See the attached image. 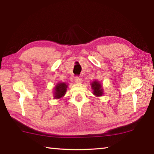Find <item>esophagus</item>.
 <instances>
[{"label": "esophagus", "instance_id": "obj_1", "mask_svg": "<svg viewBox=\"0 0 154 154\" xmlns=\"http://www.w3.org/2000/svg\"><path fill=\"white\" fill-rule=\"evenodd\" d=\"M75 82H77V83H80V82H82V78L81 77L77 76V77H75Z\"/></svg>", "mask_w": 154, "mask_h": 154}]
</instances>
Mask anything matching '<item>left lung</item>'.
Returning a JSON list of instances; mask_svg holds the SVG:
<instances>
[{
    "label": "left lung",
    "mask_w": 154,
    "mask_h": 154,
    "mask_svg": "<svg viewBox=\"0 0 154 154\" xmlns=\"http://www.w3.org/2000/svg\"><path fill=\"white\" fill-rule=\"evenodd\" d=\"M92 88L94 90V94L100 96L103 95V89H102V85L98 82H94L92 83Z\"/></svg>",
    "instance_id": "left-lung-1"
}]
</instances>
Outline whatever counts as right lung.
Masks as SVG:
<instances>
[{
  "mask_svg": "<svg viewBox=\"0 0 154 154\" xmlns=\"http://www.w3.org/2000/svg\"><path fill=\"white\" fill-rule=\"evenodd\" d=\"M67 85L64 83H60L56 85L55 92H54V97L56 98H60L63 96L66 93Z\"/></svg>",
  "mask_w": 154,
  "mask_h": 154,
  "instance_id": "1",
  "label": "right lung"
}]
</instances>
